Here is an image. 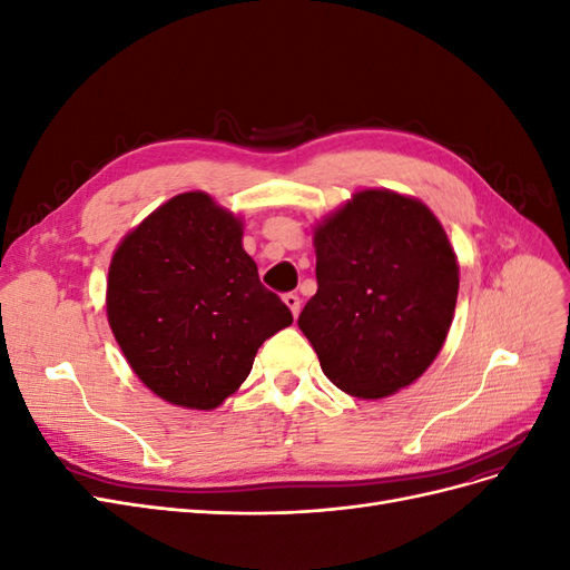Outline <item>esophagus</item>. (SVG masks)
I'll return each instance as SVG.
<instances>
[{
    "instance_id": "obj_1",
    "label": "esophagus",
    "mask_w": 570,
    "mask_h": 570,
    "mask_svg": "<svg viewBox=\"0 0 570 570\" xmlns=\"http://www.w3.org/2000/svg\"><path fill=\"white\" fill-rule=\"evenodd\" d=\"M283 302L287 304V308H289V312H292V316H297V314H299L302 299H299L297 292H287V295H283Z\"/></svg>"
}]
</instances>
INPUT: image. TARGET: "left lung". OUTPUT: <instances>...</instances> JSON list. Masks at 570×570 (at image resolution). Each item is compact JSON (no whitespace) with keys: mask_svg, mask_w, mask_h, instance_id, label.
Here are the masks:
<instances>
[{"mask_svg":"<svg viewBox=\"0 0 570 570\" xmlns=\"http://www.w3.org/2000/svg\"><path fill=\"white\" fill-rule=\"evenodd\" d=\"M318 292L299 314L340 390L377 400L411 385L454 318L459 266L425 204L366 189L316 228Z\"/></svg>","mask_w":570,"mask_h":570,"instance_id":"left-lung-1","label":"left lung"}]
</instances>
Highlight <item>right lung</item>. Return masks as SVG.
Instances as JSON below:
<instances>
[{
    "mask_svg": "<svg viewBox=\"0 0 570 570\" xmlns=\"http://www.w3.org/2000/svg\"><path fill=\"white\" fill-rule=\"evenodd\" d=\"M107 314L137 377L187 409H216L292 323L243 249V223L204 193L166 202L120 243Z\"/></svg>",
    "mask_w": 570,
    "mask_h": 570,
    "instance_id": "obj_1",
    "label": "right lung"
}]
</instances>
